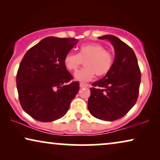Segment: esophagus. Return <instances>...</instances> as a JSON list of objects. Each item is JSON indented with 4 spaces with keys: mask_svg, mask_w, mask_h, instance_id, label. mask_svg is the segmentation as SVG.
<instances>
[{
    "mask_svg": "<svg viewBox=\"0 0 160 160\" xmlns=\"http://www.w3.org/2000/svg\"><path fill=\"white\" fill-rule=\"evenodd\" d=\"M79 86H80L81 88H84V87H89V84H84V83H80Z\"/></svg>",
    "mask_w": 160,
    "mask_h": 160,
    "instance_id": "1",
    "label": "esophagus"
}]
</instances>
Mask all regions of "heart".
Masks as SVG:
<instances>
[{
  "mask_svg": "<svg viewBox=\"0 0 160 160\" xmlns=\"http://www.w3.org/2000/svg\"><path fill=\"white\" fill-rule=\"evenodd\" d=\"M84 63V68L74 74V78L79 82H88L94 77L103 76L113 66V58L106 48L99 43H88L81 46L77 54L70 52L65 54L63 63L70 71H75Z\"/></svg>",
  "mask_w": 160,
  "mask_h": 160,
  "instance_id": "obj_1",
  "label": "heart"
}]
</instances>
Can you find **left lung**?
Here are the masks:
<instances>
[{
	"label": "left lung",
	"mask_w": 160,
	"mask_h": 160,
	"mask_svg": "<svg viewBox=\"0 0 160 160\" xmlns=\"http://www.w3.org/2000/svg\"><path fill=\"white\" fill-rule=\"evenodd\" d=\"M98 38L110 41L115 58L110 71L92 84L88 109L97 119L114 121L123 117L136 102L141 71L135 52L128 44L113 35Z\"/></svg>",
	"instance_id": "obj_1"
}]
</instances>
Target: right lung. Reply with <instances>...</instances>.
I'll use <instances>...</instances> for the list:
<instances>
[{"label":"right lung","instance_id":"1","mask_svg":"<svg viewBox=\"0 0 160 160\" xmlns=\"http://www.w3.org/2000/svg\"><path fill=\"white\" fill-rule=\"evenodd\" d=\"M77 39L49 36L28 50L17 74V88L23 110L43 122L60 119L79 90V83L63 63Z\"/></svg>","mask_w":160,"mask_h":160}]
</instances>
